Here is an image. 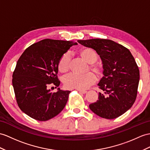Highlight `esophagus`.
<instances>
[{"mask_svg": "<svg viewBox=\"0 0 150 150\" xmlns=\"http://www.w3.org/2000/svg\"><path fill=\"white\" fill-rule=\"evenodd\" d=\"M78 92L79 93H86L87 92V91L86 90H78Z\"/></svg>", "mask_w": 150, "mask_h": 150, "instance_id": "1", "label": "esophagus"}]
</instances>
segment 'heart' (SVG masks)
I'll return each mask as SVG.
<instances>
[{
	"instance_id": "heart-1",
	"label": "heart",
	"mask_w": 150,
	"mask_h": 150,
	"mask_svg": "<svg viewBox=\"0 0 150 150\" xmlns=\"http://www.w3.org/2000/svg\"><path fill=\"white\" fill-rule=\"evenodd\" d=\"M78 53L81 59L88 64L87 71H91L96 76L97 79L103 77L104 74V67L102 64L96 62L98 54L96 51L89 47H83L79 49ZM58 70L62 74H65L69 71V57L66 54H63L57 65ZM92 72H87L83 75L70 74L64 79V85L67 89L85 90L88 88L96 81V77Z\"/></svg>"
}]
</instances>
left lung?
I'll use <instances>...</instances> for the list:
<instances>
[{
	"label": "left lung",
	"instance_id": "left-lung-1",
	"mask_svg": "<svg viewBox=\"0 0 150 150\" xmlns=\"http://www.w3.org/2000/svg\"><path fill=\"white\" fill-rule=\"evenodd\" d=\"M96 51L104 67V76L98 83V100L89 105L95 114L105 119H115L132 106L136 99L139 70L127 47L105 39L78 40Z\"/></svg>",
	"mask_w": 150,
	"mask_h": 150
}]
</instances>
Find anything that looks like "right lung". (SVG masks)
Masks as SVG:
<instances>
[{"label":"right lung","mask_w":150,"mask_h":150,"mask_svg":"<svg viewBox=\"0 0 150 150\" xmlns=\"http://www.w3.org/2000/svg\"><path fill=\"white\" fill-rule=\"evenodd\" d=\"M74 41L45 39L28 47L18 59L13 74V86L18 106L25 114L39 121L52 119L63 110L70 91L58 87V62Z\"/></svg>","instance_id":"obj_1"}]
</instances>
